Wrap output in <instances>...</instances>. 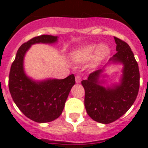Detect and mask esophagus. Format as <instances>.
Instances as JSON below:
<instances>
[{"instance_id":"1","label":"esophagus","mask_w":148,"mask_h":148,"mask_svg":"<svg viewBox=\"0 0 148 148\" xmlns=\"http://www.w3.org/2000/svg\"><path fill=\"white\" fill-rule=\"evenodd\" d=\"M75 81H76L77 84H80L81 81V77L80 76H76V77H75Z\"/></svg>"}]
</instances>
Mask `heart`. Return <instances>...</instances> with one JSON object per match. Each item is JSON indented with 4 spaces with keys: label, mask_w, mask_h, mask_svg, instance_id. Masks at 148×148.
I'll return each instance as SVG.
<instances>
[{
    "label": "heart",
    "mask_w": 148,
    "mask_h": 148,
    "mask_svg": "<svg viewBox=\"0 0 148 148\" xmlns=\"http://www.w3.org/2000/svg\"><path fill=\"white\" fill-rule=\"evenodd\" d=\"M110 53L111 49L108 44H89L76 48L71 57L77 63H85L90 59V67L97 68L110 57Z\"/></svg>",
    "instance_id": "obj_1"
}]
</instances>
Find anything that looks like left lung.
Instances as JSON below:
<instances>
[{"label": "left lung", "instance_id": "8db88e82", "mask_svg": "<svg viewBox=\"0 0 148 148\" xmlns=\"http://www.w3.org/2000/svg\"><path fill=\"white\" fill-rule=\"evenodd\" d=\"M117 53L110 58L107 65L120 62L124 67L120 83L105 88L100 79L106 65L92 72L87 80L81 81L85 90L84 106L88 114L95 121L110 124L124 115L133 105L140 87V73L131 47L126 42L115 38Z\"/></svg>", "mask_w": 148, "mask_h": 148}]
</instances>
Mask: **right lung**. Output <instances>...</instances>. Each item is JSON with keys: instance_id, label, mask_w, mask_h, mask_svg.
Returning <instances> with one entry per match:
<instances>
[{"instance_id": "add662e5", "label": "right lung", "mask_w": 148, "mask_h": 148, "mask_svg": "<svg viewBox=\"0 0 148 148\" xmlns=\"http://www.w3.org/2000/svg\"><path fill=\"white\" fill-rule=\"evenodd\" d=\"M57 41V36L44 34L23 44L17 51L9 74L8 85L13 101L26 117L38 123L51 122L59 117L75 84V77L71 74L60 80L34 81L24 72V58L31 45Z\"/></svg>"}]
</instances>
